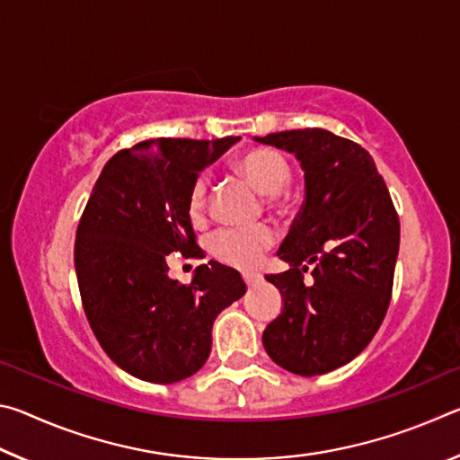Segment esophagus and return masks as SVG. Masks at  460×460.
I'll return each mask as SVG.
<instances>
[{
  "label": "esophagus",
  "instance_id": "34e87169",
  "mask_svg": "<svg viewBox=\"0 0 460 460\" xmlns=\"http://www.w3.org/2000/svg\"><path fill=\"white\" fill-rule=\"evenodd\" d=\"M243 279H245V284L252 288V286H258L260 282H261V274L260 271H253V270H247V271H243Z\"/></svg>",
  "mask_w": 460,
  "mask_h": 460
}]
</instances>
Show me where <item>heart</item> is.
<instances>
[{
    "label": "heart",
    "instance_id": "b5f03b06",
    "mask_svg": "<svg viewBox=\"0 0 460 460\" xmlns=\"http://www.w3.org/2000/svg\"><path fill=\"white\" fill-rule=\"evenodd\" d=\"M235 170L261 194H276L290 181V164L274 147H252L235 160ZM207 211V181L197 178L189 194V217L192 223L205 219ZM276 235L266 225L258 227L221 229L208 239V252L213 258L235 268H252L263 252L274 245Z\"/></svg>",
    "mask_w": 460,
    "mask_h": 460
}]
</instances>
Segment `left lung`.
Here are the masks:
<instances>
[{"mask_svg": "<svg viewBox=\"0 0 460 460\" xmlns=\"http://www.w3.org/2000/svg\"><path fill=\"white\" fill-rule=\"evenodd\" d=\"M296 155L305 205L278 258L290 270L266 276L282 313L263 347L296 376H323L353 361L376 337L392 298L400 221L376 162L359 144L321 128L253 137ZM314 268L306 285L304 271Z\"/></svg>", "mask_w": 460, "mask_h": 460, "instance_id": "8db88e82", "label": "left lung"}]
</instances>
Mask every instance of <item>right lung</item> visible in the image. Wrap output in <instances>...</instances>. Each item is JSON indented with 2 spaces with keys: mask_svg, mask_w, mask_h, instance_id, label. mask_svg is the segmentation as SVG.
I'll use <instances>...</instances> for the list:
<instances>
[{
  "mask_svg": "<svg viewBox=\"0 0 460 460\" xmlns=\"http://www.w3.org/2000/svg\"><path fill=\"white\" fill-rule=\"evenodd\" d=\"M241 137H158L113 155L101 170L75 241L84 314L123 371L150 384L197 373L211 353L215 318L245 294L237 270L219 261L190 284L168 276L166 258H202L189 194L208 164Z\"/></svg>",
  "mask_w": 460,
  "mask_h": 460,
  "instance_id": "add662e5",
  "label": "right lung"
}]
</instances>
